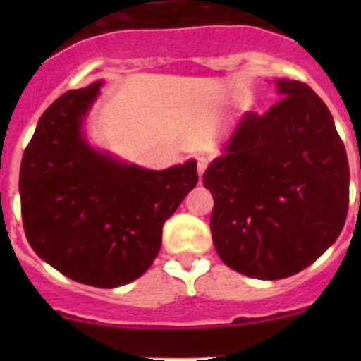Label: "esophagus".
Wrapping results in <instances>:
<instances>
[{"label":"esophagus","instance_id":"obj_1","mask_svg":"<svg viewBox=\"0 0 361 361\" xmlns=\"http://www.w3.org/2000/svg\"><path fill=\"white\" fill-rule=\"evenodd\" d=\"M209 161L206 157H199L197 159V171H199V177H202L204 171H206V168H208Z\"/></svg>","mask_w":361,"mask_h":361}]
</instances>
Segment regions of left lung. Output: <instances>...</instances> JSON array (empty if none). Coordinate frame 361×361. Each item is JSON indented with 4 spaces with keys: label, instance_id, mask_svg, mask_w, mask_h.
Listing matches in <instances>:
<instances>
[{
    "label": "left lung",
    "instance_id": "obj_1",
    "mask_svg": "<svg viewBox=\"0 0 361 361\" xmlns=\"http://www.w3.org/2000/svg\"><path fill=\"white\" fill-rule=\"evenodd\" d=\"M264 116L245 114L204 173L220 260L242 275L279 280L300 273L342 233L349 162L329 108L305 82H276Z\"/></svg>",
    "mask_w": 361,
    "mask_h": 361
}]
</instances>
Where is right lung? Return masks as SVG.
Wrapping results in <instances>:
<instances>
[{
	"instance_id": "obj_1",
	"label": "right lung",
	"mask_w": 361,
	"mask_h": 361,
	"mask_svg": "<svg viewBox=\"0 0 361 361\" xmlns=\"http://www.w3.org/2000/svg\"><path fill=\"white\" fill-rule=\"evenodd\" d=\"M101 85L66 92L44 110L25 148L19 195L37 257L75 282L119 288L152 266L162 226L199 175L195 161L155 171L95 152L81 128Z\"/></svg>"
}]
</instances>
